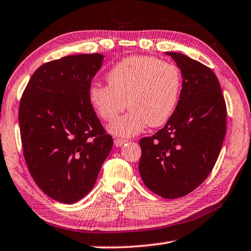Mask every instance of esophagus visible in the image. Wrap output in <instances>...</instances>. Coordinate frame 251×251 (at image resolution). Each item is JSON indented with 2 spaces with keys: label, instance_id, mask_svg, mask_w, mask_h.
Masks as SVG:
<instances>
[{
  "label": "esophagus",
  "instance_id": "obj_1",
  "mask_svg": "<svg viewBox=\"0 0 251 251\" xmlns=\"http://www.w3.org/2000/svg\"><path fill=\"white\" fill-rule=\"evenodd\" d=\"M127 141L126 140H123V138H115L114 140V145L116 147H121L125 144Z\"/></svg>",
  "mask_w": 251,
  "mask_h": 251
}]
</instances>
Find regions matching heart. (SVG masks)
Segmentation results:
<instances>
[{
    "mask_svg": "<svg viewBox=\"0 0 251 251\" xmlns=\"http://www.w3.org/2000/svg\"><path fill=\"white\" fill-rule=\"evenodd\" d=\"M106 85H93L89 102L106 122L116 118L125 107L129 111L108 127L118 136L130 137L146 125L165 124L176 109L182 86L176 65L146 55H132L117 62L106 75Z\"/></svg>",
    "mask_w": 251,
    "mask_h": 251,
    "instance_id": "obj_1",
    "label": "heart"
}]
</instances>
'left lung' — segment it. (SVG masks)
<instances>
[{"mask_svg":"<svg viewBox=\"0 0 251 251\" xmlns=\"http://www.w3.org/2000/svg\"><path fill=\"white\" fill-rule=\"evenodd\" d=\"M165 54L181 70L180 99L165 126L140 141L138 171L157 196L177 199L192 192L211 173L226 136V108L211 69L185 54Z\"/></svg>","mask_w":251,"mask_h":251,"instance_id":"left-lung-1","label":"left lung"}]
</instances>
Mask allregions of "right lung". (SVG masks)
<instances>
[{
	"label": "right lung",
	"mask_w": 251,
	"mask_h": 251,
	"mask_svg": "<svg viewBox=\"0 0 251 251\" xmlns=\"http://www.w3.org/2000/svg\"><path fill=\"white\" fill-rule=\"evenodd\" d=\"M104 55L74 54L35 70L19 107L23 154L37 185L71 204L94 188L113 147L88 99Z\"/></svg>",
	"instance_id": "1"
}]
</instances>
